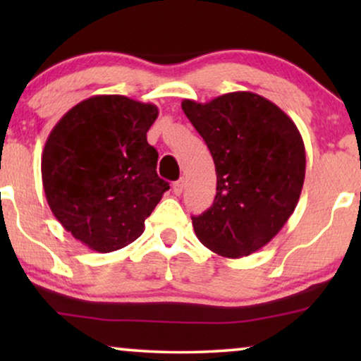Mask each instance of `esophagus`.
I'll return each instance as SVG.
<instances>
[{"instance_id": "esophagus-1", "label": "esophagus", "mask_w": 361, "mask_h": 361, "mask_svg": "<svg viewBox=\"0 0 361 361\" xmlns=\"http://www.w3.org/2000/svg\"><path fill=\"white\" fill-rule=\"evenodd\" d=\"M184 189H185V180L184 179L176 180L174 184H172V192H174L176 195H180L182 190H184Z\"/></svg>"}]
</instances>
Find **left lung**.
<instances>
[{"instance_id": "left-lung-1", "label": "left lung", "mask_w": 361, "mask_h": 361, "mask_svg": "<svg viewBox=\"0 0 361 361\" xmlns=\"http://www.w3.org/2000/svg\"><path fill=\"white\" fill-rule=\"evenodd\" d=\"M209 146L216 195L192 216L197 238L224 258L248 256L268 245L298 205L305 149L294 121L268 98L231 92L209 103L182 102Z\"/></svg>"}]
</instances>
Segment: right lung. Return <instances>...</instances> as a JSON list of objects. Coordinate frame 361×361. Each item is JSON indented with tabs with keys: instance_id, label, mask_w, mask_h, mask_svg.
<instances>
[{
	"instance_id": "right-lung-1",
	"label": "right lung",
	"mask_w": 361,
	"mask_h": 361,
	"mask_svg": "<svg viewBox=\"0 0 361 361\" xmlns=\"http://www.w3.org/2000/svg\"><path fill=\"white\" fill-rule=\"evenodd\" d=\"M157 115L152 103L97 95L71 108L47 137L41 162L47 204L93 251L110 253L140 238L169 189L146 137Z\"/></svg>"
}]
</instances>
